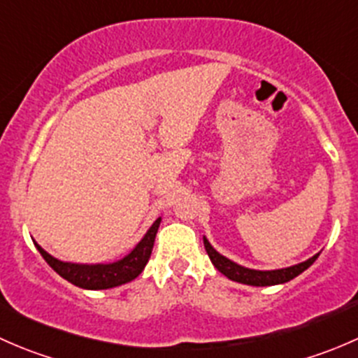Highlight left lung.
Wrapping results in <instances>:
<instances>
[{
    "label": "left lung",
    "mask_w": 358,
    "mask_h": 358,
    "mask_svg": "<svg viewBox=\"0 0 358 358\" xmlns=\"http://www.w3.org/2000/svg\"><path fill=\"white\" fill-rule=\"evenodd\" d=\"M204 248H206V252H208L209 259H211V263L216 266L218 272H222L223 275L229 277L230 280H236V282H241V284H248V286H275V284L289 282L291 279H294V277H298L299 273L305 272V270L308 268L317 258H319V252H317L315 256L308 258L306 262L287 266V268L252 270V268H246V266L237 265V263H234L232 259L220 255V252L209 244V241L206 239V237H204Z\"/></svg>",
    "instance_id": "left-lung-1"
}]
</instances>
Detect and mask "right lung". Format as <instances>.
<instances>
[{"instance_id":"1","label":"right lung","mask_w":358,"mask_h":358,"mask_svg":"<svg viewBox=\"0 0 358 358\" xmlns=\"http://www.w3.org/2000/svg\"><path fill=\"white\" fill-rule=\"evenodd\" d=\"M161 218H157L152 223L143 239L133 248L131 252L124 256V258L117 259L114 263H96V265H81V263H67L60 262V259L53 258L52 255L45 251L39 244H36L38 251L45 258V262L59 273L60 277L69 280L74 286L83 287V289H109V287L121 286V284L131 282L133 279L142 273L145 268L147 262L152 252L154 241H156V234L159 229Z\"/></svg>"}]
</instances>
